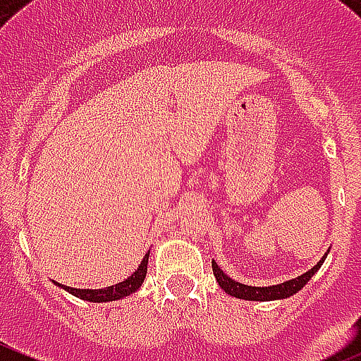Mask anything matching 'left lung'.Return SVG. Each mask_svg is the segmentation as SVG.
I'll use <instances>...</instances> for the list:
<instances>
[{"mask_svg": "<svg viewBox=\"0 0 361 361\" xmlns=\"http://www.w3.org/2000/svg\"><path fill=\"white\" fill-rule=\"evenodd\" d=\"M327 253L322 257V261L317 262L310 271L306 274H302L300 277L297 279H291V281H286L281 282L277 286H268V288H255V286H246L241 284V282H235L232 281L230 277H226V274H223V269L212 261V269H214V277L216 281L219 282V286L225 290V293L232 295L235 298H243V300H279V298H288L291 295L298 293V291L304 288V286L310 282V279L317 274V269L322 266V262L326 261Z\"/></svg>", "mask_w": 361, "mask_h": 361, "instance_id": "obj_1", "label": "left lung"}]
</instances>
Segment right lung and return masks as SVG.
I'll return each instance as SVG.
<instances>
[{"instance_id":"1","label":"right lung","mask_w":361,"mask_h":361,"mask_svg":"<svg viewBox=\"0 0 361 361\" xmlns=\"http://www.w3.org/2000/svg\"><path fill=\"white\" fill-rule=\"evenodd\" d=\"M147 261H149V252L145 253L144 261L140 262L138 269H136L135 274L131 277H128L126 281L118 282L115 286H108V288H104V290H77V288H70V286H63L57 282V286H61L63 290L70 291L71 295H75V297L82 298V300H90V302H109V300H120V298L128 297V295L135 293L138 288L144 282L145 274H147Z\"/></svg>"}]
</instances>
